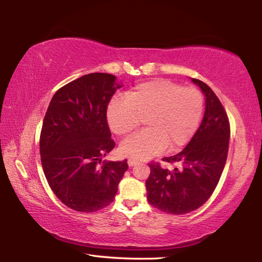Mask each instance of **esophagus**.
<instances>
[{"instance_id": "1", "label": "esophagus", "mask_w": 262, "mask_h": 262, "mask_svg": "<svg viewBox=\"0 0 262 262\" xmlns=\"http://www.w3.org/2000/svg\"><path fill=\"white\" fill-rule=\"evenodd\" d=\"M137 164H139V162H136L135 159H128V165H129L130 167L137 165Z\"/></svg>"}]
</instances>
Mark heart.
<instances>
[{"label":"heart","instance_id":"obj_1","mask_svg":"<svg viewBox=\"0 0 262 262\" xmlns=\"http://www.w3.org/2000/svg\"><path fill=\"white\" fill-rule=\"evenodd\" d=\"M203 112V96L195 88H183L166 79L141 83L108 104L107 122L119 136L136 129L144 119L147 129L120 144L122 156L145 161L167 147L177 151L192 139Z\"/></svg>","mask_w":262,"mask_h":262}]
</instances>
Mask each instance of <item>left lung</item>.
Here are the masks:
<instances>
[{
    "label": "left lung",
    "instance_id": "left-lung-1",
    "mask_svg": "<svg viewBox=\"0 0 262 262\" xmlns=\"http://www.w3.org/2000/svg\"><path fill=\"white\" fill-rule=\"evenodd\" d=\"M206 98L202 122L183 151L163 161L178 164L170 171L150 164L145 181L147 199L157 209L183 215L201 207L214 192L227 162L230 125L228 115L214 91L192 78Z\"/></svg>",
    "mask_w": 262,
    "mask_h": 262
}]
</instances>
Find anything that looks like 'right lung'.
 Segmentation results:
<instances>
[{
	"label": "right lung",
	"instance_id": "right-lung-1",
	"mask_svg": "<svg viewBox=\"0 0 262 262\" xmlns=\"http://www.w3.org/2000/svg\"><path fill=\"white\" fill-rule=\"evenodd\" d=\"M121 86L114 75L88 74L59 89L48 105L40 134L43 173L61 202L76 211L108 206L128 170L127 159L100 164L115 145L106 110Z\"/></svg>",
	"mask_w": 262,
	"mask_h": 262
}]
</instances>
